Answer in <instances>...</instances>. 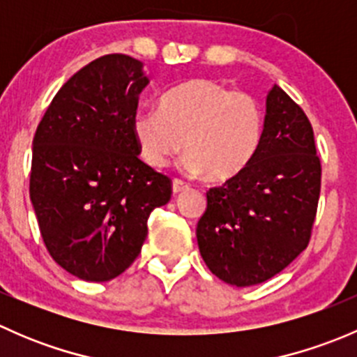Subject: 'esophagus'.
<instances>
[{"instance_id":"esophagus-1","label":"esophagus","mask_w":357,"mask_h":357,"mask_svg":"<svg viewBox=\"0 0 357 357\" xmlns=\"http://www.w3.org/2000/svg\"><path fill=\"white\" fill-rule=\"evenodd\" d=\"M186 190H190V186L186 185V183H183L181 179H172V193H174V195L186 192Z\"/></svg>"}]
</instances>
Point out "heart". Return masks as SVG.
Masks as SVG:
<instances>
[{
    "mask_svg": "<svg viewBox=\"0 0 357 357\" xmlns=\"http://www.w3.org/2000/svg\"><path fill=\"white\" fill-rule=\"evenodd\" d=\"M264 131V109L255 96L205 77L169 89L160 110H139L132 117V136L145 164L165 167L185 146L186 171L205 172L214 183L245 171L261 150Z\"/></svg>",
    "mask_w": 357,
    "mask_h": 357,
    "instance_id": "1",
    "label": "heart"
}]
</instances>
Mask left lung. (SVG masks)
<instances>
[{
  "label": "left lung",
  "mask_w": 357,
  "mask_h": 357,
  "mask_svg": "<svg viewBox=\"0 0 357 357\" xmlns=\"http://www.w3.org/2000/svg\"><path fill=\"white\" fill-rule=\"evenodd\" d=\"M321 188V162L304 110L273 86L266 98L261 150L236 178L207 192L197 225L202 259L235 287L266 282L311 238Z\"/></svg>",
  "instance_id": "8db88e82"
}]
</instances>
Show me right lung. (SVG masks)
<instances>
[{"instance_id": "1", "label": "right lung", "mask_w": 357, "mask_h": 357, "mask_svg": "<svg viewBox=\"0 0 357 357\" xmlns=\"http://www.w3.org/2000/svg\"><path fill=\"white\" fill-rule=\"evenodd\" d=\"M150 79L132 56H100L75 72L32 142L31 193L45 245L86 282H109L142 252L171 179L138 158L132 117Z\"/></svg>"}]
</instances>
